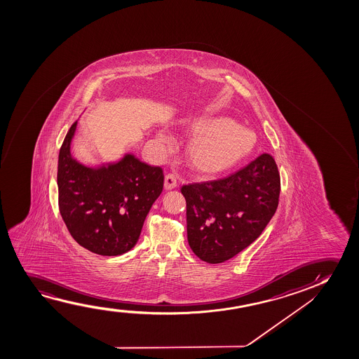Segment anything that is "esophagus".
Segmentation results:
<instances>
[{
    "label": "esophagus",
    "mask_w": 359,
    "mask_h": 359,
    "mask_svg": "<svg viewBox=\"0 0 359 359\" xmlns=\"http://www.w3.org/2000/svg\"><path fill=\"white\" fill-rule=\"evenodd\" d=\"M177 185V175H175V174H172V172L167 174V175H165V179H164V187H165L167 190H172V189H175Z\"/></svg>",
    "instance_id": "obj_1"
}]
</instances>
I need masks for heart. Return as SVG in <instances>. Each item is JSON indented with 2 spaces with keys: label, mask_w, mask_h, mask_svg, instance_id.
I'll use <instances>...</instances> for the list:
<instances>
[{
  "label": "heart",
  "mask_w": 359,
  "mask_h": 359,
  "mask_svg": "<svg viewBox=\"0 0 359 359\" xmlns=\"http://www.w3.org/2000/svg\"><path fill=\"white\" fill-rule=\"evenodd\" d=\"M189 128L197 136L187 147V161L203 174L226 172L255 147V133L229 118L196 120ZM161 140L165 142L167 137L163 135Z\"/></svg>",
  "instance_id": "obj_1"
}]
</instances>
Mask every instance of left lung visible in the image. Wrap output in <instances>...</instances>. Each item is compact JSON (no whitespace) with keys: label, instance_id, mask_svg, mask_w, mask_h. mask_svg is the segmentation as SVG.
<instances>
[{"label":"left lung","instance_id":"1","mask_svg":"<svg viewBox=\"0 0 359 359\" xmlns=\"http://www.w3.org/2000/svg\"><path fill=\"white\" fill-rule=\"evenodd\" d=\"M280 177L264 153L226 177L182 185L187 241L197 257L219 264L256 241L275 215Z\"/></svg>","mask_w":359,"mask_h":359}]
</instances>
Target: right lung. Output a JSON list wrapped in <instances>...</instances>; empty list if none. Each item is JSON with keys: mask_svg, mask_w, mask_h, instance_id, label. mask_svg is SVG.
<instances>
[{"mask_svg": "<svg viewBox=\"0 0 359 359\" xmlns=\"http://www.w3.org/2000/svg\"><path fill=\"white\" fill-rule=\"evenodd\" d=\"M76 126L77 121L60 148V213L84 249L98 255H121L136 245L143 222L162 192L163 169L131 154L109 167H84L69 152Z\"/></svg>", "mask_w": 359, "mask_h": 359, "instance_id": "add662e5", "label": "right lung"}]
</instances>
